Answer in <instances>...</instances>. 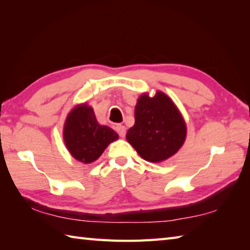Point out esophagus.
I'll list each match as a JSON object with an SVG mask.
<instances>
[{"label":"esophagus","mask_w":250,"mask_h":250,"mask_svg":"<svg viewBox=\"0 0 250 250\" xmlns=\"http://www.w3.org/2000/svg\"><path fill=\"white\" fill-rule=\"evenodd\" d=\"M115 130H116L117 133L119 134L120 137H125V125H117L115 126Z\"/></svg>","instance_id":"obj_1"}]
</instances>
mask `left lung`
Masks as SVG:
<instances>
[{"instance_id": "8db88e82", "label": "left lung", "mask_w": 250, "mask_h": 250, "mask_svg": "<svg viewBox=\"0 0 250 250\" xmlns=\"http://www.w3.org/2000/svg\"><path fill=\"white\" fill-rule=\"evenodd\" d=\"M135 124L126 132V141L146 161L161 162L183 146L187 134L185 120L166 93L150 98L142 94L135 106Z\"/></svg>"}]
</instances>
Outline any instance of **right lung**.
<instances>
[{"instance_id": "add662e5", "label": "right lung", "mask_w": 250, "mask_h": 250, "mask_svg": "<svg viewBox=\"0 0 250 250\" xmlns=\"http://www.w3.org/2000/svg\"><path fill=\"white\" fill-rule=\"evenodd\" d=\"M118 137L109 126L99 125L92 107L87 104L77 105L70 111L63 129L66 148L73 158L83 163L97 160Z\"/></svg>"}]
</instances>
